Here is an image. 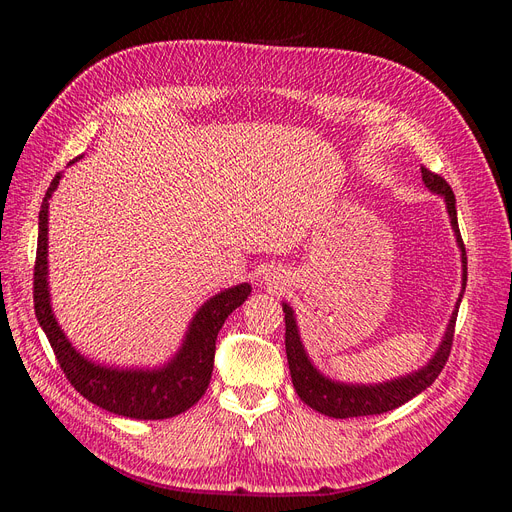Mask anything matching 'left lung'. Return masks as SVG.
I'll return each mask as SVG.
<instances>
[{
	"label": "left lung",
	"instance_id": "left-lung-1",
	"mask_svg": "<svg viewBox=\"0 0 512 512\" xmlns=\"http://www.w3.org/2000/svg\"><path fill=\"white\" fill-rule=\"evenodd\" d=\"M423 181L429 190L438 192L446 198V209L448 215H451V224L457 235V243L461 247V262H463V288H466L468 282V256H466V245H463L459 224H457V209H455V194L451 190V185L446 183L444 177L438 173H431L429 168L421 166ZM463 297V290L459 294L457 309L453 312L451 322H448V329L444 335V342L436 356L429 361L427 367L421 371H416L412 376L399 378L386 384H376V386H348V384H337L331 382L329 378L320 376L314 369V365L309 363L305 356V350L301 346L299 331H297V322H294L292 309L284 303V314H286V356H288V367H290V376L294 391L299 393V397L305 401L309 408L318 410L320 414H327L333 418H350V416H369V414H382L399 408L401 404H406L412 397L418 393H423L427 386L433 384L440 376V371L444 369L448 356H451L453 348V337H455V322H457V312H459V303Z\"/></svg>",
	"mask_w": 512,
	"mask_h": 512
}]
</instances>
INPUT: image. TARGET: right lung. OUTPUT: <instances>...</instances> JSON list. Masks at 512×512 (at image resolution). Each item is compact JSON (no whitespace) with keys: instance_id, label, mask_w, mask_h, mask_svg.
Listing matches in <instances>:
<instances>
[{"instance_id":"obj_1","label":"right lung","mask_w":512,"mask_h":512,"mask_svg":"<svg viewBox=\"0 0 512 512\" xmlns=\"http://www.w3.org/2000/svg\"><path fill=\"white\" fill-rule=\"evenodd\" d=\"M59 179L61 173L53 177L40 207L38 250L34 265V309L61 371L87 401L119 416L138 418V421H160V418L185 412L205 395L213 371L215 339H218L224 320L252 292L250 284H241L215 294L213 299L200 307L194 322L190 324V333L185 337L183 348L173 361L158 371H119L83 359L70 346L66 335L61 333L59 324L55 322L49 305V288H46L49 198L53 196Z\"/></svg>"}]
</instances>
